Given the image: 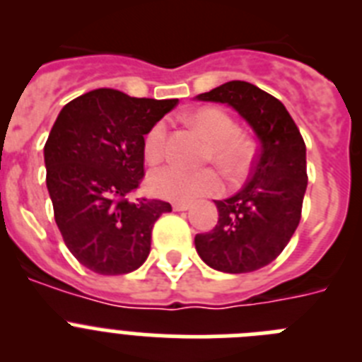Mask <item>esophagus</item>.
Wrapping results in <instances>:
<instances>
[{"label":"esophagus","mask_w":362,"mask_h":362,"mask_svg":"<svg viewBox=\"0 0 362 362\" xmlns=\"http://www.w3.org/2000/svg\"><path fill=\"white\" fill-rule=\"evenodd\" d=\"M172 206H174V210H177V212H183V210L190 209L192 204L187 203V201H175V203L172 204Z\"/></svg>","instance_id":"esophagus-1"}]
</instances>
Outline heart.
Masks as SVG:
<instances>
[{
	"mask_svg": "<svg viewBox=\"0 0 362 362\" xmlns=\"http://www.w3.org/2000/svg\"><path fill=\"white\" fill-rule=\"evenodd\" d=\"M188 123L209 141L204 159H212L230 177L245 174L254 158L250 139L238 130V124L219 108H199L188 116ZM166 124L158 121L150 127L143 141V153L148 163H158L165 153ZM148 187L156 196L170 201H192L216 194L221 177L214 168L187 170L183 166L166 165L150 174Z\"/></svg>",
	"mask_w": 362,
	"mask_h": 362,
	"instance_id": "obj_1",
	"label": "heart"
}]
</instances>
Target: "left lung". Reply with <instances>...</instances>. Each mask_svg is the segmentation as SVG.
I'll use <instances>...</instances> for the list:
<instances>
[{"mask_svg": "<svg viewBox=\"0 0 362 362\" xmlns=\"http://www.w3.org/2000/svg\"><path fill=\"white\" fill-rule=\"evenodd\" d=\"M197 99L235 108L257 136L259 150L248 183L216 201L217 225L197 233L196 250L214 270H259L284 250L299 225L308 185L305 139L279 99L252 83L228 81Z\"/></svg>", "mask_w": 362, "mask_h": 362, "instance_id": "1", "label": "left lung"}]
</instances>
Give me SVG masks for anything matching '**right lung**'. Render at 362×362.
Segmentation results:
<instances>
[{
  "label": "right lung",
  "mask_w": 362,
  "mask_h": 362,
  "mask_svg": "<svg viewBox=\"0 0 362 362\" xmlns=\"http://www.w3.org/2000/svg\"><path fill=\"white\" fill-rule=\"evenodd\" d=\"M175 105L98 88L66 103L50 130L45 166L54 219L70 254L95 274L137 270L153 223L172 212L166 201L132 194L145 177V134Z\"/></svg>",
  "instance_id": "obj_1"
}]
</instances>
